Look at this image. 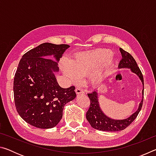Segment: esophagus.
<instances>
[{
  "instance_id": "1",
  "label": "esophagus",
  "mask_w": 156,
  "mask_h": 156,
  "mask_svg": "<svg viewBox=\"0 0 156 156\" xmlns=\"http://www.w3.org/2000/svg\"><path fill=\"white\" fill-rule=\"evenodd\" d=\"M76 93L77 94H84L83 89H82L80 87H78L76 88Z\"/></svg>"
}]
</instances>
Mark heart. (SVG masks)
Listing matches in <instances>:
<instances>
[{
    "instance_id": "1",
    "label": "heart",
    "mask_w": 156,
    "mask_h": 156,
    "mask_svg": "<svg viewBox=\"0 0 156 156\" xmlns=\"http://www.w3.org/2000/svg\"><path fill=\"white\" fill-rule=\"evenodd\" d=\"M111 56L112 52L103 49L80 53L75 55L71 63L63 62L62 68L71 80L76 82L80 80V76L89 75L98 66L105 62L103 65L95 70L91 75V83L98 84L109 72Z\"/></svg>"
}]
</instances>
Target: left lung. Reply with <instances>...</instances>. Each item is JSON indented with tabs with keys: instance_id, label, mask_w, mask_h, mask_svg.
Returning <instances> with one entry per match:
<instances>
[{
	"instance_id": "1",
	"label": "left lung",
	"mask_w": 156,
	"mask_h": 156,
	"mask_svg": "<svg viewBox=\"0 0 156 156\" xmlns=\"http://www.w3.org/2000/svg\"><path fill=\"white\" fill-rule=\"evenodd\" d=\"M120 51L122 54V58L119 63V68H130L131 72L135 73L139 76L144 86V78L142 73L135 59L127 51H125L122 48H120ZM88 97L90 100V105L89 109L86 113L87 120L90 124L92 127L100 131H122L126 129L131 122L136 119L139 112H140L143 103L144 98V89L142 90L143 98L139 105L138 109L131 115L130 117L125 120H113L105 115L100 109L98 99V94L96 91H94L91 94H88Z\"/></svg>"
}]
</instances>
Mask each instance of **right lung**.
<instances>
[{
  "instance_id": "add662e5",
  "label": "right lung",
  "mask_w": 156,
  "mask_h": 156,
  "mask_svg": "<svg viewBox=\"0 0 156 156\" xmlns=\"http://www.w3.org/2000/svg\"><path fill=\"white\" fill-rule=\"evenodd\" d=\"M69 45L44 43L23 55L14 80L16 110L26 122L40 129H50L62 117L65 105L76 96L75 87L65 89L57 83V61Z\"/></svg>"
}]
</instances>
